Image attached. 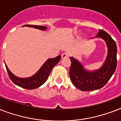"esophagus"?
<instances>
[{
	"instance_id": "obj_1",
	"label": "esophagus",
	"mask_w": 121,
	"mask_h": 121,
	"mask_svg": "<svg viewBox=\"0 0 121 121\" xmlns=\"http://www.w3.org/2000/svg\"><path fill=\"white\" fill-rule=\"evenodd\" d=\"M61 58H62L63 59L67 58H68V55L66 53H63L62 55H61Z\"/></svg>"
}]
</instances>
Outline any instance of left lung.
Wrapping results in <instances>:
<instances>
[{"label": "left lung", "instance_id": "left-lung-1", "mask_svg": "<svg viewBox=\"0 0 121 121\" xmlns=\"http://www.w3.org/2000/svg\"><path fill=\"white\" fill-rule=\"evenodd\" d=\"M95 38H101L107 44V55L100 68L95 70H87L82 63L73 57H70L72 62L70 77L73 84L82 91H91L102 88L114 73L117 66V46L110 35L99 29Z\"/></svg>", "mask_w": 121, "mask_h": 121}]
</instances>
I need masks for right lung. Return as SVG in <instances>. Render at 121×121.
I'll return each instance as SVG.
<instances>
[{"mask_svg":"<svg viewBox=\"0 0 121 121\" xmlns=\"http://www.w3.org/2000/svg\"><path fill=\"white\" fill-rule=\"evenodd\" d=\"M23 26L34 27L36 29L41 30V31H46L47 29V27L42 26L28 25L27 24V25ZM60 58L61 55L58 56L54 58L48 59L35 75L27 78L18 77L10 72L5 63V67H6L9 76L14 83H15L17 86H21L22 88H26L27 90H32V89L38 88L45 83L49 77V74L51 73V70L60 61Z\"/></svg>","mask_w":121,"mask_h":121,"instance_id":"right-lung-1","label":"right lung"}]
</instances>
